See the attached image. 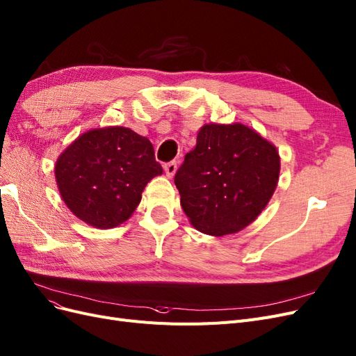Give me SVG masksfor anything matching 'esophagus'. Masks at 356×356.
Here are the masks:
<instances>
[{
    "label": "esophagus",
    "instance_id": "esophagus-1",
    "mask_svg": "<svg viewBox=\"0 0 356 356\" xmlns=\"http://www.w3.org/2000/svg\"><path fill=\"white\" fill-rule=\"evenodd\" d=\"M164 170H165V175H167V177H173L175 176V173H176V170H177V161H170V163H165L164 164Z\"/></svg>",
    "mask_w": 356,
    "mask_h": 356
}]
</instances>
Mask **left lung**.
Masks as SVG:
<instances>
[{"mask_svg": "<svg viewBox=\"0 0 356 356\" xmlns=\"http://www.w3.org/2000/svg\"><path fill=\"white\" fill-rule=\"evenodd\" d=\"M274 145L241 123L205 124L175 176L180 205L192 225L211 236L245 229L277 186Z\"/></svg>", "mask_w": 356, "mask_h": 356, "instance_id": "8db88e82", "label": "left lung"}]
</instances>
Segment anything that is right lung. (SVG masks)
I'll list each match as a JSON object with an SVG mask.
<instances>
[{
    "mask_svg": "<svg viewBox=\"0 0 356 356\" xmlns=\"http://www.w3.org/2000/svg\"><path fill=\"white\" fill-rule=\"evenodd\" d=\"M161 173L149 139L127 127L88 131L56 164L63 201L76 217L98 229L126 221L139 205L147 183Z\"/></svg>",
    "mask_w": 356,
    "mask_h": 356,
    "instance_id": "right-lung-1",
    "label": "right lung"
}]
</instances>
